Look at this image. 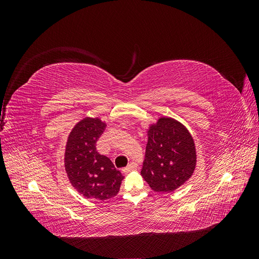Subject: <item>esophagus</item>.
Listing matches in <instances>:
<instances>
[{"mask_svg":"<svg viewBox=\"0 0 259 259\" xmlns=\"http://www.w3.org/2000/svg\"><path fill=\"white\" fill-rule=\"evenodd\" d=\"M137 167H138L137 164L134 163V162H132V163L128 164V165H127L126 167H124V168L122 169V171H123V173H128V171H131V170H133V169H136Z\"/></svg>","mask_w":259,"mask_h":259,"instance_id":"obj_1","label":"esophagus"}]
</instances>
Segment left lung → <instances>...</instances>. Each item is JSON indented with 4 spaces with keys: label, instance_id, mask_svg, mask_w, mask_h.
Returning <instances> with one entry per match:
<instances>
[{
    "label": "left lung",
    "instance_id": "1",
    "mask_svg": "<svg viewBox=\"0 0 259 259\" xmlns=\"http://www.w3.org/2000/svg\"><path fill=\"white\" fill-rule=\"evenodd\" d=\"M197 164L193 138L184 125L162 116L148 130L142 176L156 192H173L189 179Z\"/></svg>",
    "mask_w": 259,
    "mask_h": 259
}]
</instances>
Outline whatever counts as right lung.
Listing matches in <instances>:
<instances>
[{"label": "right lung", "instance_id": "add662e5", "mask_svg": "<svg viewBox=\"0 0 259 259\" xmlns=\"http://www.w3.org/2000/svg\"><path fill=\"white\" fill-rule=\"evenodd\" d=\"M106 126L98 117H84L69 134L65 151L70 183L84 197L101 201L116 195L124 178L111 160L96 150Z\"/></svg>", "mask_w": 259, "mask_h": 259}]
</instances>
